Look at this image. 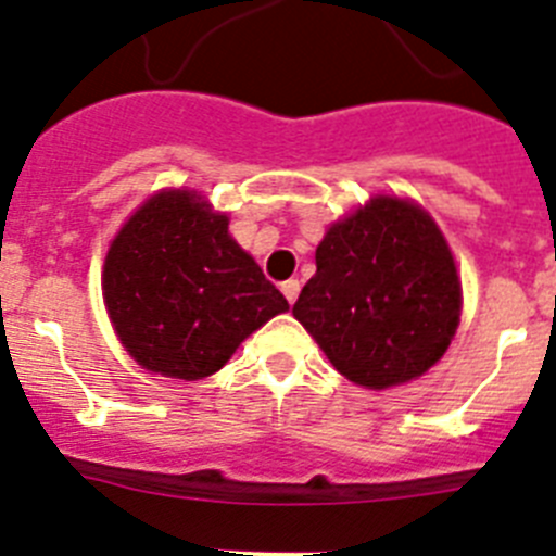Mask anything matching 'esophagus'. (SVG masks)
Masks as SVG:
<instances>
[{
	"instance_id": "obj_1",
	"label": "esophagus",
	"mask_w": 556,
	"mask_h": 556,
	"mask_svg": "<svg viewBox=\"0 0 556 556\" xmlns=\"http://www.w3.org/2000/svg\"><path fill=\"white\" fill-rule=\"evenodd\" d=\"M281 292L283 298L289 301V306H292L294 301H298V292H301V281H294V278H289V281L281 283Z\"/></svg>"
}]
</instances>
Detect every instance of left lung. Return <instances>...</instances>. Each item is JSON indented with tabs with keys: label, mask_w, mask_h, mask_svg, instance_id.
I'll list each match as a JSON object with an SVG mask.
<instances>
[{
	"label": "left lung",
	"mask_w": 556,
	"mask_h": 556,
	"mask_svg": "<svg viewBox=\"0 0 556 556\" xmlns=\"http://www.w3.org/2000/svg\"><path fill=\"white\" fill-rule=\"evenodd\" d=\"M294 320L367 390L406 384L448 351L462 287L445 236L420 205L378 194L317 244Z\"/></svg>",
	"instance_id": "8db88e82"
}]
</instances>
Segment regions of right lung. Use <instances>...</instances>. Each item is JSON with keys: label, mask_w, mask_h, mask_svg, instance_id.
Instances as JSON below:
<instances>
[{"label": "right lung", "mask_w": 556, "mask_h": 556, "mask_svg": "<svg viewBox=\"0 0 556 556\" xmlns=\"http://www.w3.org/2000/svg\"><path fill=\"white\" fill-rule=\"evenodd\" d=\"M102 294L141 367L198 381L289 303L198 191L152 194L105 255Z\"/></svg>", "instance_id": "add662e5"}]
</instances>
